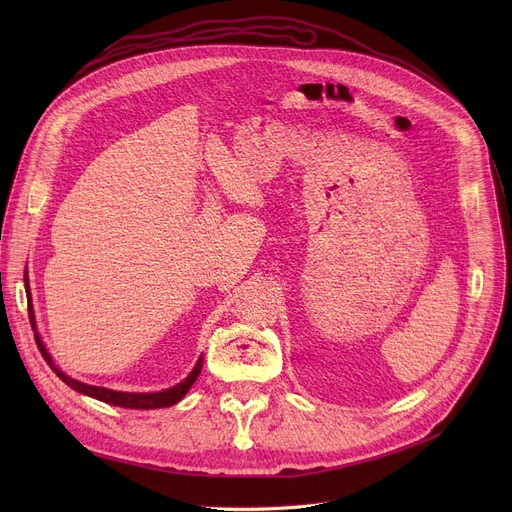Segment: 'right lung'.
<instances>
[{
	"label": "right lung",
	"instance_id": "1",
	"mask_svg": "<svg viewBox=\"0 0 512 512\" xmlns=\"http://www.w3.org/2000/svg\"><path fill=\"white\" fill-rule=\"evenodd\" d=\"M24 282H26V280H24ZM24 286H26V290H29V282H26ZM26 299H29V319H31V326H33V330H35V315H33V309H31V292H29V297H26ZM35 340H37V346H39V351H41L43 359L47 361V365L53 369V373H56L64 384H68L72 390H76V392H80V394H87V396H91V398H97V400H101V402H107V405H116V407H124V409H164V407L176 405L178 400L184 398V394L188 392V388H191V386L195 384L197 375L201 373V367H203V365H201L203 359H199L197 365H195V369H193L191 373H188L186 380H182L180 384H176L174 388L164 390V392H151V394L116 392V390H107V388H99V386H89V384H83V382H76V380L68 378L66 373H62L56 365L51 363V357L47 355V351H45V346H43L39 334H35Z\"/></svg>",
	"mask_w": 512,
	"mask_h": 512
}]
</instances>
